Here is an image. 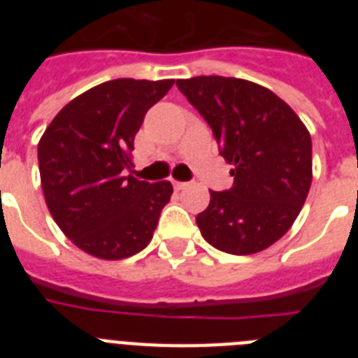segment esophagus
<instances>
[{"label": "esophagus", "instance_id": "1", "mask_svg": "<svg viewBox=\"0 0 358 358\" xmlns=\"http://www.w3.org/2000/svg\"><path fill=\"white\" fill-rule=\"evenodd\" d=\"M188 186V182H182V181H173V188L176 189H182Z\"/></svg>", "mask_w": 358, "mask_h": 358}]
</instances>
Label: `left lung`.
<instances>
[{"label": "left lung", "mask_w": 358, "mask_h": 358, "mask_svg": "<svg viewBox=\"0 0 358 358\" xmlns=\"http://www.w3.org/2000/svg\"><path fill=\"white\" fill-rule=\"evenodd\" d=\"M177 87L206 120L235 177L210 192L197 215L202 236L218 251L255 255L292 227L312 185V140L305 123L271 90L233 77H194Z\"/></svg>", "instance_id": "left-lung-1"}]
</instances>
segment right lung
<instances>
[{"label": "right lung", "mask_w": 358, "mask_h": 358, "mask_svg": "<svg viewBox=\"0 0 358 358\" xmlns=\"http://www.w3.org/2000/svg\"><path fill=\"white\" fill-rule=\"evenodd\" d=\"M173 85L169 80L98 84L66 103L37 147L41 186L53 220L78 249L100 260H122L152 240L170 181L125 177L136 132L147 110Z\"/></svg>", "instance_id": "add662e5"}]
</instances>
